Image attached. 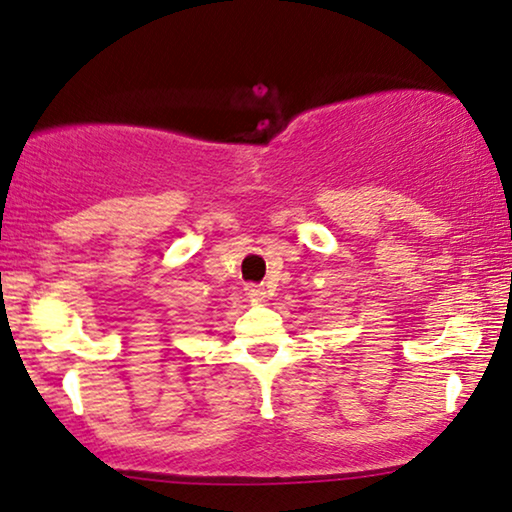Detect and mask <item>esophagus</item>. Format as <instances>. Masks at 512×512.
<instances>
[{
	"instance_id": "esophagus-1",
	"label": "esophagus",
	"mask_w": 512,
	"mask_h": 512,
	"mask_svg": "<svg viewBox=\"0 0 512 512\" xmlns=\"http://www.w3.org/2000/svg\"><path fill=\"white\" fill-rule=\"evenodd\" d=\"M245 292H248V297H252V299H262L264 297L260 285H245Z\"/></svg>"
}]
</instances>
